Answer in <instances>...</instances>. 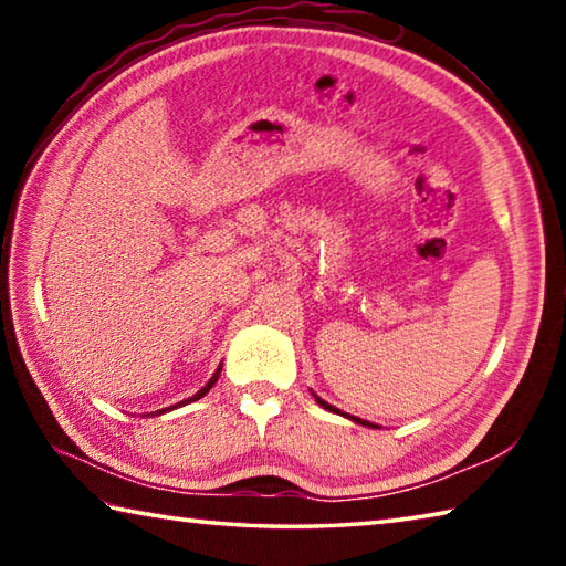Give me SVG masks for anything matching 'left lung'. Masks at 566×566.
<instances>
[{
    "instance_id": "8db88e82",
    "label": "left lung",
    "mask_w": 566,
    "mask_h": 566,
    "mask_svg": "<svg viewBox=\"0 0 566 566\" xmlns=\"http://www.w3.org/2000/svg\"><path fill=\"white\" fill-rule=\"evenodd\" d=\"M314 399H317V405H322L324 409H329V411H337V415H342V411H339V409H334L332 405H327V401H324V399H319L317 395H314ZM344 417H347V415H344ZM349 419H354V421H357V424H364V427H375V424H369V421H364V419H357V417H349Z\"/></svg>"
}]
</instances>
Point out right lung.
<instances>
[{
  "mask_svg": "<svg viewBox=\"0 0 566 566\" xmlns=\"http://www.w3.org/2000/svg\"><path fill=\"white\" fill-rule=\"evenodd\" d=\"M219 369H222V367H219ZM219 369L214 371V377H212V379H209V381H207V385H205L202 389H199V391H197V395H195V397H189V399H185V401H181V405H189V401H197V399H202V397L207 395V391L214 387V381L219 379ZM177 407H179V405H177ZM169 409H171V407H169ZM157 415H165V409H161V411H157Z\"/></svg>",
  "mask_w": 566,
  "mask_h": 566,
  "instance_id": "obj_1",
  "label": "right lung"
}]
</instances>
